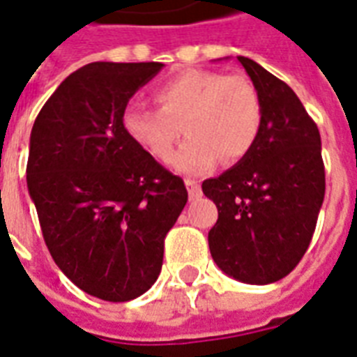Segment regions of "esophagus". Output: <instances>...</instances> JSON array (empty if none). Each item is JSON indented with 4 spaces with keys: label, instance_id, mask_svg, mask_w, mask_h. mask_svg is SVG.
Here are the masks:
<instances>
[{
    "label": "esophagus",
    "instance_id": "34e87169",
    "mask_svg": "<svg viewBox=\"0 0 357 357\" xmlns=\"http://www.w3.org/2000/svg\"><path fill=\"white\" fill-rule=\"evenodd\" d=\"M185 185H187V189H189L190 200H196V198H200L202 189H200V185H198V181H195V179H185Z\"/></svg>",
    "mask_w": 357,
    "mask_h": 357
}]
</instances>
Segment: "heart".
Listing matches in <instances>:
<instances>
[{"mask_svg": "<svg viewBox=\"0 0 357 357\" xmlns=\"http://www.w3.org/2000/svg\"><path fill=\"white\" fill-rule=\"evenodd\" d=\"M157 109L128 105L122 128L129 139L157 161L172 159L181 128L189 140L174 159L179 172L204 174L222 162L246 157L259 139L263 102L244 75L189 68L153 89Z\"/></svg>", "mask_w": 357, "mask_h": 357, "instance_id": "heart-1", "label": "heart"}]
</instances>
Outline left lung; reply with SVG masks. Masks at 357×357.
I'll return each instance as SVG.
<instances>
[{
	"instance_id": "1",
	"label": "left lung",
	"mask_w": 357,
	"mask_h": 357,
	"mask_svg": "<svg viewBox=\"0 0 357 357\" xmlns=\"http://www.w3.org/2000/svg\"><path fill=\"white\" fill-rule=\"evenodd\" d=\"M237 59L259 92L263 126L248 155L202 183L218 209L207 238L220 271L266 285L298 265L315 231L326 190L321 133L287 83Z\"/></svg>"
}]
</instances>
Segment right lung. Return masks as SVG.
<instances>
[{
    "mask_svg": "<svg viewBox=\"0 0 357 357\" xmlns=\"http://www.w3.org/2000/svg\"><path fill=\"white\" fill-rule=\"evenodd\" d=\"M161 63H91L57 86L29 140L27 189L53 261L86 294L128 302L155 283L183 179L129 139L122 114Z\"/></svg>",
    "mask_w": 357,
    "mask_h": 357,
    "instance_id": "obj_1",
    "label": "right lung"
}]
</instances>
